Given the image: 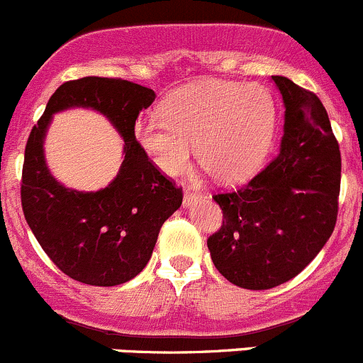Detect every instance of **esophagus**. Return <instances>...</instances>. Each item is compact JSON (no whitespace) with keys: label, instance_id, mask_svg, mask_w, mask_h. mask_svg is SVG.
Listing matches in <instances>:
<instances>
[{"label":"esophagus","instance_id":"obj_1","mask_svg":"<svg viewBox=\"0 0 363 363\" xmlns=\"http://www.w3.org/2000/svg\"><path fill=\"white\" fill-rule=\"evenodd\" d=\"M198 198H201L200 191H196V189H193V188L184 189V205L186 207H189V205H191L194 200H198Z\"/></svg>","mask_w":363,"mask_h":363}]
</instances>
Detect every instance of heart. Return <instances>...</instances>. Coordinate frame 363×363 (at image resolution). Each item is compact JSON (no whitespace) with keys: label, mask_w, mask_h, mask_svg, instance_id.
<instances>
[{"label":"heart","mask_w":363,"mask_h":363,"mask_svg":"<svg viewBox=\"0 0 363 363\" xmlns=\"http://www.w3.org/2000/svg\"><path fill=\"white\" fill-rule=\"evenodd\" d=\"M274 108L261 86L203 82L169 95L158 114L137 123L135 137L163 174L179 175L196 144L201 167L216 181L236 182L261 165L273 139Z\"/></svg>","instance_id":"obj_1"}]
</instances>
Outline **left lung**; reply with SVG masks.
Wrapping results in <instances>:
<instances>
[{"label": "left lung", "mask_w": 363, "mask_h": 363, "mask_svg": "<svg viewBox=\"0 0 363 363\" xmlns=\"http://www.w3.org/2000/svg\"><path fill=\"white\" fill-rule=\"evenodd\" d=\"M285 106L280 150L235 191L213 194L223 226L207 240L226 280L249 291L285 284L333 235L341 152L320 99L285 76H272Z\"/></svg>", "instance_id": "obj_1"}]
</instances>
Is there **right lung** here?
<instances>
[{
  "label": "right lung",
  "instance_id": "right-lung-1",
  "mask_svg": "<svg viewBox=\"0 0 363 363\" xmlns=\"http://www.w3.org/2000/svg\"><path fill=\"white\" fill-rule=\"evenodd\" d=\"M156 94L120 78L66 82L48 101L29 133L21 200L30 231L53 264L72 280L113 287L137 277L151 259L160 228L181 207L182 188L167 179L135 139V120ZM90 107L124 137L117 177L99 192H76L57 183L44 162L43 143L55 112Z\"/></svg>",
  "mask_w": 363,
  "mask_h": 363
}]
</instances>
